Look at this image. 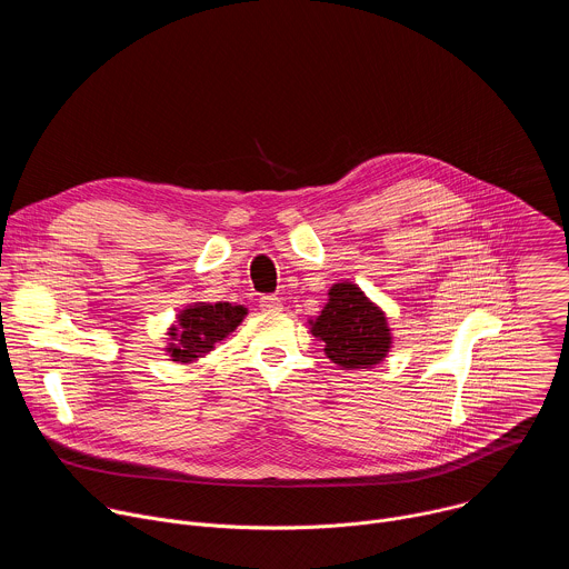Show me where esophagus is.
Masks as SVG:
<instances>
[{
    "mask_svg": "<svg viewBox=\"0 0 569 569\" xmlns=\"http://www.w3.org/2000/svg\"><path fill=\"white\" fill-rule=\"evenodd\" d=\"M259 306H261V310H266V312H277V310H281V308H283V306H281V299H279V297H274V295H266V297H261Z\"/></svg>",
    "mask_w": 569,
    "mask_h": 569,
    "instance_id": "esophagus-1",
    "label": "esophagus"
}]
</instances>
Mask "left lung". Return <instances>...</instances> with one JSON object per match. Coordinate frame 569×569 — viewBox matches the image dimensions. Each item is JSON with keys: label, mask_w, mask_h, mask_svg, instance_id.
Listing matches in <instances>:
<instances>
[{"label": "left lung", "mask_w": 569, "mask_h": 569, "mask_svg": "<svg viewBox=\"0 0 569 569\" xmlns=\"http://www.w3.org/2000/svg\"><path fill=\"white\" fill-rule=\"evenodd\" d=\"M308 323L327 358L342 369H371L393 345L385 310L353 281L333 283L321 312Z\"/></svg>", "instance_id": "obj_1"}]
</instances>
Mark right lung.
Wrapping results in <instances>:
<instances>
[{"mask_svg": "<svg viewBox=\"0 0 569 569\" xmlns=\"http://www.w3.org/2000/svg\"><path fill=\"white\" fill-rule=\"evenodd\" d=\"M248 308L229 301H193L184 306L167 331V353L173 362L191 365L236 331Z\"/></svg>", "mask_w": 569, "mask_h": 569, "instance_id": "1", "label": "right lung"}]
</instances>
